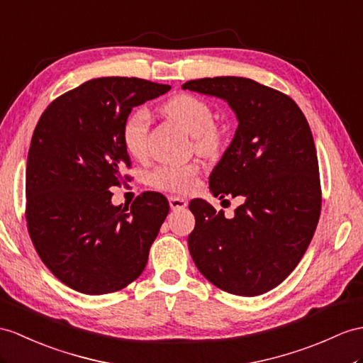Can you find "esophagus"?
<instances>
[{"label":"esophagus","instance_id":"obj_1","mask_svg":"<svg viewBox=\"0 0 363 363\" xmlns=\"http://www.w3.org/2000/svg\"><path fill=\"white\" fill-rule=\"evenodd\" d=\"M169 206L171 209H184L188 206V201L182 197H169Z\"/></svg>","mask_w":363,"mask_h":363}]
</instances>
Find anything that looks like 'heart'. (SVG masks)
I'll return each instance as SVG.
<instances>
[{"instance_id":"obj_1","label":"heart","mask_w":363,"mask_h":363,"mask_svg":"<svg viewBox=\"0 0 363 363\" xmlns=\"http://www.w3.org/2000/svg\"><path fill=\"white\" fill-rule=\"evenodd\" d=\"M167 117L192 134L194 145L200 152L212 154L222 146L223 132L214 123L211 104L192 94H177L163 106ZM149 112L145 108L132 111L123 123V143L126 151L135 158H143L147 152ZM200 172L199 163L162 164L149 174L147 182L152 188L164 192H188L196 184Z\"/></svg>"}]
</instances>
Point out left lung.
<instances>
[{
    "instance_id": "8db88e82",
    "label": "left lung",
    "mask_w": 363,
    "mask_h": 363,
    "mask_svg": "<svg viewBox=\"0 0 363 363\" xmlns=\"http://www.w3.org/2000/svg\"><path fill=\"white\" fill-rule=\"evenodd\" d=\"M182 87L218 96L235 112L238 128L209 175V189L220 199H243L233 218L205 200H191L192 260L226 293L260 296L293 272L319 222L322 191L311 129L294 100L250 78H200Z\"/></svg>"
}]
</instances>
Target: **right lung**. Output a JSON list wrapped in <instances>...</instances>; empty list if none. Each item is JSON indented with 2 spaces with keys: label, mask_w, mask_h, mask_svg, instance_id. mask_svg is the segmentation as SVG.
I'll return each instance as SVG.
<instances>
[{
  "label": "right lung",
  "mask_w": 363,
  "mask_h": 363,
  "mask_svg": "<svg viewBox=\"0 0 363 363\" xmlns=\"http://www.w3.org/2000/svg\"><path fill=\"white\" fill-rule=\"evenodd\" d=\"M169 89L141 78H94L52 101L33 130L29 235L49 271L78 293H115L146 267L169 203L160 192H143L130 206H113L109 189L130 166L123 123L132 108Z\"/></svg>",
  "instance_id": "1"
}]
</instances>
